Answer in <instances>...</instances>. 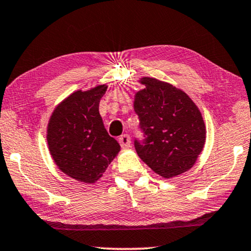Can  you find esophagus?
I'll return each mask as SVG.
<instances>
[{
	"label": "esophagus",
	"mask_w": 251,
	"mask_h": 251,
	"mask_svg": "<svg viewBox=\"0 0 251 251\" xmlns=\"http://www.w3.org/2000/svg\"><path fill=\"white\" fill-rule=\"evenodd\" d=\"M119 144H121V147L123 149H126V148H129L130 147V137L128 134H123V135L119 136Z\"/></svg>",
	"instance_id": "1"
}]
</instances>
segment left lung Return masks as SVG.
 I'll return each instance as SVG.
<instances>
[{
  "label": "left lung",
  "instance_id": "left-lung-1",
  "mask_svg": "<svg viewBox=\"0 0 251 251\" xmlns=\"http://www.w3.org/2000/svg\"><path fill=\"white\" fill-rule=\"evenodd\" d=\"M146 89L135 94L134 110L143 139H135L139 157L165 178L195 165L206 140L199 109L184 92L156 78L144 77Z\"/></svg>",
  "mask_w": 251,
  "mask_h": 251
}]
</instances>
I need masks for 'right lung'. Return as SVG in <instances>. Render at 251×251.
Listing matches in <instances>:
<instances>
[{
    "mask_svg": "<svg viewBox=\"0 0 251 251\" xmlns=\"http://www.w3.org/2000/svg\"><path fill=\"white\" fill-rule=\"evenodd\" d=\"M107 91L99 85L77 91L65 99L52 114L48 144L58 167L77 181L93 183L101 177L121 146L104 128L99 102Z\"/></svg>",
    "mask_w": 251,
    "mask_h": 251,
    "instance_id": "add662e5",
    "label": "right lung"
}]
</instances>
